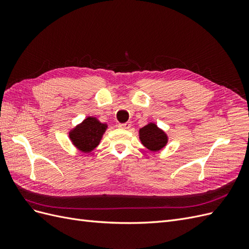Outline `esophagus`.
I'll list each match as a JSON object with an SVG mask.
<instances>
[{
  "label": "esophagus",
  "instance_id": "1",
  "mask_svg": "<svg viewBox=\"0 0 249 249\" xmlns=\"http://www.w3.org/2000/svg\"><path fill=\"white\" fill-rule=\"evenodd\" d=\"M118 126L120 127V129H124V130H127L130 129L131 127V123H125V124H119Z\"/></svg>",
  "mask_w": 249,
  "mask_h": 249
}]
</instances>
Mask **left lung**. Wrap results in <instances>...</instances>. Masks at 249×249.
I'll return each instance as SVG.
<instances>
[{"label":"left lung","instance_id":"left-lung-1","mask_svg":"<svg viewBox=\"0 0 249 249\" xmlns=\"http://www.w3.org/2000/svg\"><path fill=\"white\" fill-rule=\"evenodd\" d=\"M139 139L145 148L149 152H160L167 145L169 137L167 133L155 123H148L141 129H139Z\"/></svg>","mask_w":249,"mask_h":249}]
</instances>
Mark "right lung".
Returning a JSON list of instances; mask_svg holds the SVG:
<instances>
[{"label":"right lung","instance_id":"right-lung-1","mask_svg":"<svg viewBox=\"0 0 249 249\" xmlns=\"http://www.w3.org/2000/svg\"><path fill=\"white\" fill-rule=\"evenodd\" d=\"M107 129V124L101 123L94 116H88L69 130V137L71 144L80 152L91 154L99 146Z\"/></svg>","mask_w":249,"mask_h":249}]
</instances>
